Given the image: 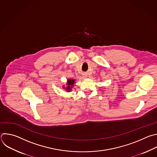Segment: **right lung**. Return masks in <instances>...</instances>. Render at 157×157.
Listing matches in <instances>:
<instances>
[{"mask_svg":"<svg viewBox=\"0 0 157 157\" xmlns=\"http://www.w3.org/2000/svg\"><path fill=\"white\" fill-rule=\"evenodd\" d=\"M75 79H69L67 80V86L66 87H65L63 86V87L66 89L67 92H70L71 90V88L73 87L74 84H75Z\"/></svg>","mask_w":157,"mask_h":157,"instance_id":"add662e5","label":"right lung"}]
</instances>
